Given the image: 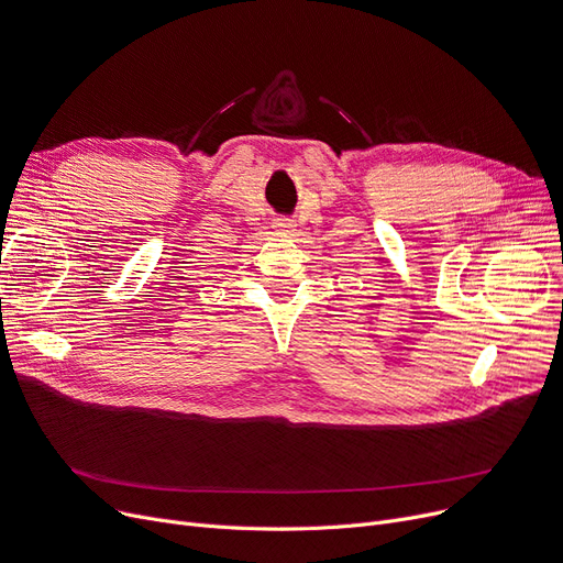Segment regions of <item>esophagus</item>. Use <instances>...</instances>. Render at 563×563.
<instances>
[{"label": "esophagus", "instance_id": "esophagus-1", "mask_svg": "<svg viewBox=\"0 0 563 563\" xmlns=\"http://www.w3.org/2000/svg\"><path fill=\"white\" fill-rule=\"evenodd\" d=\"M274 228H276V232L289 234V232H294V228H297V223H294V221L287 219V217H278V219H274Z\"/></svg>", "mask_w": 563, "mask_h": 563}]
</instances>
